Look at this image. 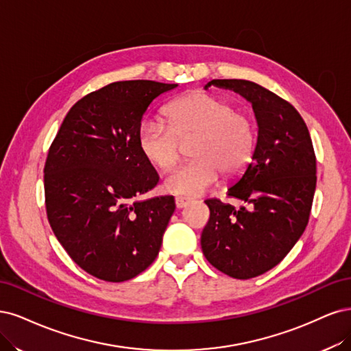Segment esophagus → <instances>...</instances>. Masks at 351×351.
<instances>
[{
  "label": "esophagus",
  "mask_w": 351,
  "mask_h": 351,
  "mask_svg": "<svg viewBox=\"0 0 351 351\" xmlns=\"http://www.w3.org/2000/svg\"><path fill=\"white\" fill-rule=\"evenodd\" d=\"M192 199L191 198H186V197H176L175 198V204H176V208H184V207H186L189 202H191Z\"/></svg>",
  "instance_id": "esophagus-1"
}]
</instances>
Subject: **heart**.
Instances as JSON below:
<instances>
[{
	"label": "heart",
	"instance_id": "obj_1",
	"mask_svg": "<svg viewBox=\"0 0 351 351\" xmlns=\"http://www.w3.org/2000/svg\"><path fill=\"white\" fill-rule=\"evenodd\" d=\"M167 122L144 119L138 127V149L162 171H169L191 145V162L179 166L165 179V188L179 197H195L217 184L220 173L233 179L250 166L256 149L252 117L234 109L229 99L207 92L185 95L167 105Z\"/></svg>",
	"mask_w": 351,
	"mask_h": 351
}]
</instances>
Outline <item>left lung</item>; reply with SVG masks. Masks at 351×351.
Returning <instances> with one entry per match:
<instances>
[{"instance_id":"8db88e82","label":"left lung","mask_w":351,"mask_h":351,"mask_svg":"<svg viewBox=\"0 0 351 351\" xmlns=\"http://www.w3.org/2000/svg\"><path fill=\"white\" fill-rule=\"evenodd\" d=\"M252 104L258 141L252 163L229 188L246 202L234 208L213 198L201 233L207 261L229 277L247 280L280 264L306 229L316 186V157L309 130L287 100L247 80H211Z\"/></svg>"}]
</instances>
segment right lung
Listing matches in <instances>:
<instances>
[{
    "label": "right lung",
    "instance_id": "add662e5",
    "mask_svg": "<svg viewBox=\"0 0 351 351\" xmlns=\"http://www.w3.org/2000/svg\"><path fill=\"white\" fill-rule=\"evenodd\" d=\"M176 86L130 80L88 93L69 110L49 147L43 169L49 224L93 277L127 281L159 255L175 199H137L159 182L137 135L149 105Z\"/></svg>",
    "mask_w": 351,
    "mask_h": 351
}]
</instances>
